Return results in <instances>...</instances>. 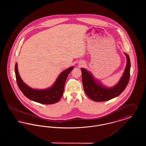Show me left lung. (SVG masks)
Here are the masks:
<instances>
[{"mask_svg":"<svg viewBox=\"0 0 146 146\" xmlns=\"http://www.w3.org/2000/svg\"><path fill=\"white\" fill-rule=\"evenodd\" d=\"M127 63L124 73L120 81L114 86L107 88L94 78L89 72L81 68L84 90L87 96L96 102H104L117 97L127 86L130 76V60L129 56L124 54Z\"/></svg>","mask_w":146,"mask_h":146,"instance_id":"left-lung-1","label":"left lung"}]
</instances>
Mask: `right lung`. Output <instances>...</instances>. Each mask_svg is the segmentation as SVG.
<instances>
[{"label": "right lung", "mask_w": 146, "mask_h": 146, "mask_svg": "<svg viewBox=\"0 0 146 146\" xmlns=\"http://www.w3.org/2000/svg\"><path fill=\"white\" fill-rule=\"evenodd\" d=\"M73 68L72 66L63 71L51 88L44 90L33 89L22 81L18 72L17 63L15 64V72L18 86L26 97L39 104H51L57 102L62 96L65 82L69 73Z\"/></svg>", "instance_id": "right-lung-1"}]
</instances>
